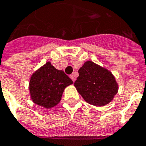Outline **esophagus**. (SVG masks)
<instances>
[{"mask_svg":"<svg viewBox=\"0 0 146 146\" xmlns=\"http://www.w3.org/2000/svg\"><path fill=\"white\" fill-rule=\"evenodd\" d=\"M70 78H72V80L73 81H75V80H76V78H75V76H74V74H71V75H70Z\"/></svg>","mask_w":146,"mask_h":146,"instance_id":"obj_1","label":"esophagus"}]
</instances>
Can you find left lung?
Listing matches in <instances>:
<instances>
[{"label":"left lung","instance_id":"left-lung-1","mask_svg":"<svg viewBox=\"0 0 146 146\" xmlns=\"http://www.w3.org/2000/svg\"><path fill=\"white\" fill-rule=\"evenodd\" d=\"M74 87L84 100L96 107L108 104L118 92V84L109 70L87 61L78 70Z\"/></svg>","mask_w":146,"mask_h":146}]
</instances>
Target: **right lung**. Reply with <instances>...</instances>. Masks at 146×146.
<instances>
[{
	"label": "right lung",
	"mask_w": 146,
	"mask_h": 146,
	"mask_svg": "<svg viewBox=\"0 0 146 146\" xmlns=\"http://www.w3.org/2000/svg\"><path fill=\"white\" fill-rule=\"evenodd\" d=\"M73 81L62 70L47 62L31 75L29 89L33 102L45 108H52L60 102L66 87Z\"/></svg>",
	"instance_id": "add662e5"
}]
</instances>
